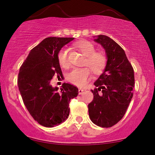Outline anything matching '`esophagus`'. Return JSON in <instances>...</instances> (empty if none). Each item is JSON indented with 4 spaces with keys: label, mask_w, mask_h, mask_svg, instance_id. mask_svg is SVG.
Wrapping results in <instances>:
<instances>
[{
    "label": "esophagus",
    "mask_w": 155,
    "mask_h": 155,
    "mask_svg": "<svg viewBox=\"0 0 155 155\" xmlns=\"http://www.w3.org/2000/svg\"><path fill=\"white\" fill-rule=\"evenodd\" d=\"M84 89H81V88H78V94H81L83 92H84Z\"/></svg>",
    "instance_id": "34e87169"
}]
</instances>
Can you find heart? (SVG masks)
<instances>
[{
    "label": "heart",
    "mask_w": 155,
    "mask_h": 155,
    "mask_svg": "<svg viewBox=\"0 0 155 155\" xmlns=\"http://www.w3.org/2000/svg\"><path fill=\"white\" fill-rule=\"evenodd\" d=\"M75 47L84 54L85 58L84 64L88 66L91 71L95 74H101L104 70L107 63V58L102 52H96L93 44L89 41H81L76 43ZM69 49L63 48L58 53V61L62 67L66 68L69 64ZM91 76V71L87 68H74L68 75V80L71 84L77 86H83L86 84Z\"/></svg>",
    "instance_id": "b5f03b06"
}]
</instances>
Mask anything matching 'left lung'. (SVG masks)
<instances>
[{"label": "left lung", "mask_w": 155, "mask_h": 155, "mask_svg": "<svg viewBox=\"0 0 155 155\" xmlns=\"http://www.w3.org/2000/svg\"><path fill=\"white\" fill-rule=\"evenodd\" d=\"M94 41L104 48L107 66L91 90L94 98L88 104L89 117L96 125L110 127L123 117L133 97L134 73L124 51L107 35L95 36ZM101 91V92H99Z\"/></svg>", "instance_id": "1"}]
</instances>
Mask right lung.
Masks as SVG:
<instances>
[{
    "mask_svg": "<svg viewBox=\"0 0 155 155\" xmlns=\"http://www.w3.org/2000/svg\"><path fill=\"white\" fill-rule=\"evenodd\" d=\"M74 38H45L30 51L21 66L18 87L23 101L35 121L46 127L59 125L70 114L69 104L78 94L70 84L58 87L51 85L54 75L62 74L58 53Z\"/></svg>",
    "mask_w": 155,
    "mask_h": 155,
    "instance_id": "add662e5",
    "label": "right lung"
}]
</instances>
